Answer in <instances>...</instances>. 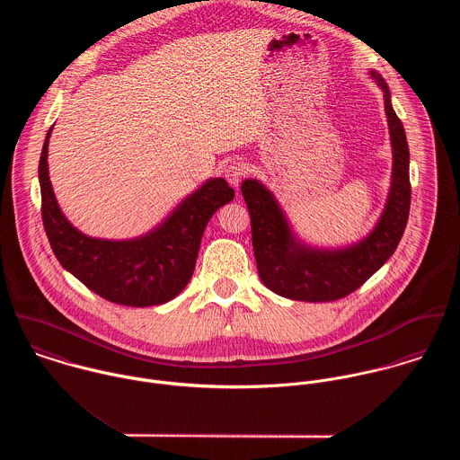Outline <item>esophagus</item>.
<instances>
[{"label":"esophagus","mask_w":460,"mask_h":460,"mask_svg":"<svg viewBox=\"0 0 460 460\" xmlns=\"http://www.w3.org/2000/svg\"><path fill=\"white\" fill-rule=\"evenodd\" d=\"M223 175H225V179L228 181V184H230V186L239 188L241 179L246 175V164H244V163H241V161H232V163L225 168Z\"/></svg>","instance_id":"obj_1"}]
</instances>
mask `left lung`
<instances>
[{"mask_svg": "<svg viewBox=\"0 0 460 460\" xmlns=\"http://www.w3.org/2000/svg\"><path fill=\"white\" fill-rule=\"evenodd\" d=\"M370 75L385 92L394 172L385 210L376 228L363 241L338 250L312 248L297 241L279 203L262 182L246 179L241 186L252 217L259 276L263 285L278 296L308 303L341 299L385 265L403 235L411 205L409 146L403 126L392 106L386 81L376 70H370Z\"/></svg>", "mask_w": 460, "mask_h": 460, "instance_id": "1", "label": "left lung"}]
</instances>
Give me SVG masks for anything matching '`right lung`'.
Segmentation results:
<instances>
[{
    "instance_id": "obj_1",
    "label": "right lung",
    "mask_w": 460,
    "mask_h": 460,
    "mask_svg": "<svg viewBox=\"0 0 460 460\" xmlns=\"http://www.w3.org/2000/svg\"><path fill=\"white\" fill-rule=\"evenodd\" d=\"M48 131L39 181L42 221L58 262L101 297L124 306H154L172 301L190 283L199 241L212 214L235 191L225 179H208L163 223L145 235L111 241L79 232L62 212L48 172Z\"/></svg>"
}]
</instances>
